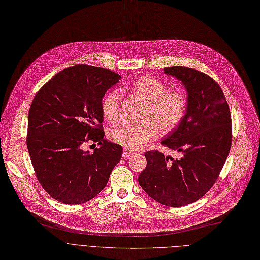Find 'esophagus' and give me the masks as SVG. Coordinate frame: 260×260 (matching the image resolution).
<instances>
[{"label": "esophagus", "instance_id": "obj_1", "mask_svg": "<svg viewBox=\"0 0 260 260\" xmlns=\"http://www.w3.org/2000/svg\"><path fill=\"white\" fill-rule=\"evenodd\" d=\"M132 154H133V152L130 151V150H128V149H124V150H123V157H124V158H128V157H130Z\"/></svg>", "mask_w": 260, "mask_h": 260}]
</instances>
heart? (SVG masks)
<instances>
[{"mask_svg": "<svg viewBox=\"0 0 260 260\" xmlns=\"http://www.w3.org/2000/svg\"><path fill=\"white\" fill-rule=\"evenodd\" d=\"M123 90L146 103L139 118L143 124H122L110 129L108 137L111 142L129 150H137L153 141L157 132L160 135L169 134L182 122L187 109V96L182 90H168V85L153 76L135 78ZM101 109L108 122H117L121 115L118 92L109 91L103 99Z\"/></svg>", "mask_w": 260, "mask_h": 260, "instance_id": "1", "label": "heart"}]
</instances>
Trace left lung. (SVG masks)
Segmentation results:
<instances>
[{
    "mask_svg": "<svg viewBox=\"0 0 260 260\" xmlns=\"http://www.w3.org/2000/svg\"><path fill=\"white\" fill-rule=\"evenodd\" d=\"M164 72L180 80L187 91L182 122L161 142L182 156L146 152L147 168L138 182L157 202L180 207L196 202L215 183L231 148V115L223 90L208 75L187 67Z\"/></svg>",
    "mask_w": 260,
    "mask_h": 260,
    "instance_id": "obj_1",
    "label": "left lung"
}]
</instances>
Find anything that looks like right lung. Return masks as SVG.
Returning <instances> with one entry per match:
<instances>
[{
    "mask_svg": "<svg viewBox=\"0 0 260 260\" xmlns=\"http://www.w3.org/2000/svg\"><path fill=\"white\" fill-rule=\"evenodd\" d=\"M119 79L107 69L78 64L56 74L35 94L27 147L37 180L57 201H89L104 189L121 160L122 146L104 139L101 109L107 89ZM88 140L102 147L84 151Z\"/></svg>",
    "mask_w": 260,
    "mask_h": 260,
    "instance_id": "obj_1",
    "label": "right lung"
}]
</instances>
